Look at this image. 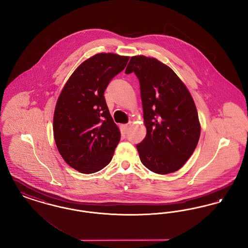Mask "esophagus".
<instances>
[{"mask_svg": "<svg viewBox=\"0 0 248 248\" xmlns=\"http://www.w3.org/2000/svg\"><path fill=\"white\" fill-rule=\"evenodd\" d=\"M122 127H123V130H124V131H125V132H127V131H128V130H129L130 124H125V125H123Z\"/></svg>", "mask_w": 248, "mask_h": 248, "instance_id": "34e87169", "label": "esophagus"}]
</instances>
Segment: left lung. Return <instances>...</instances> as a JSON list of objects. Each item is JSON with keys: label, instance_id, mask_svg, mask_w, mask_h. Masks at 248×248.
Wrapping results in <instances>:
<instances>
[{"label": "left lung", "instance_id": "1", "mask_svg": "<svg viewBox=\"0 0 248 248\" xmlns=\"http://www.w3.org/2000/svg\"><path fill=\"white\" fill-rule=\"evenodd\" d=\"M140 82L145 138L136 145L148 170L167 174L182 168L195 150L201 124L186 85L169 66L155 58H130L125 73Z\"/></svg>", "mask_w": 248, "mask_h": 248}]
</instances>
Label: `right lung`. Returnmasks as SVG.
<instances>
[{
	"label": "right lung",
	"instance_id": "right-lung-1",
	"mask_svg": "<svg viewBox=\"0 0 248 248\" xmlns=\"http://www.w3.org/2000/svg\"><path fill=\"white\" fill-rule=\"evenodd\" d=\"M130 57L98 53L74 71L61 92L53 117L57 148L66 163L93 173L111 161L120 130L105 103V89Z\"/></svg>",
	"mask_w": 248,
	"mask_h": 248
}]
</instances>
